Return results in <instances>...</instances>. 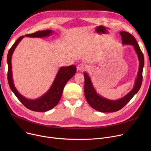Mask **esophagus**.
I'll return each mask as SVG.
<instances>
[{
    "label": "esophagus",
    "mask_w": 151,
    "mask_h": 151,
    "mask_svg": "<svg viewBox=\"0 0 151 151\" xmlns=\"http://www.w3.org/2000/svg\"><path fill=\"white\" fill-rule=\"evenodd\" d=\"M86 67L84 64H83V63H80V64H78L77 67V70L78 71H84L86 70Z\"/></svg>",
    "instance_id": "34e87169"
}]
</instances>
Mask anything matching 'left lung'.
<instances>
[{"instance_id":"left-lung-1","label":"left lung","mask_w":151,"mask_h":151,"mask_svg":"<svg viewBox=\"0 0 151 151\" xmlns=\"http://www.w3.org/2000/svg\"><path fill=\"white\" fill-rule=\"evenodd\" d=\"M120 35L122 37L123 45H130L133 46L139 60V68L137 77L134 82L133 88L125 96L118 100H109L98 94L92 84L91 78L88 73L84 72V95L89 105L100 112L111 113L116 112L122 109L133 98L139 90L142 81V70H143L145 59L144 55L134 38L127 32L121 31Z\"/></svg>"}]
</instances>
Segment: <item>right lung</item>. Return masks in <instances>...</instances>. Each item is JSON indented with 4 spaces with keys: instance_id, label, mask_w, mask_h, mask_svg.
<instances>
[{
    "instance_id": "obj_1",
    "label": "right lung",
    "mask_w": 151,
    "mask_h": 151,
    "mask_svg": "<svg viewBox=\"0 0 151 151\" xmlns=\"http://www.w3.org/2000/svg\"><path fill=\"white\" fill-rule=\"evenodd\" d=\"M54 32L52 30H45L38 31L34 34H27L25 37L32 38H43L48 37L52 34ZM24 36H21L14 42L10 49L7 55L8 63V81L12 92L18 100L27 108L38 112H45L55 107L59 103L62 95L63 88L70 79L72 78L76 73V66L70 65L68 67H60L55 76L54 80L50 88L42 96L35 100L29 99L22 96L16 89L14 85L12 76V54L18 46V43L22 40Z\"/></svg>"
}]
</instances>
